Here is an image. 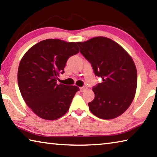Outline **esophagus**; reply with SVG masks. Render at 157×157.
Returning a JSON list of instances; mask_svg holds the SVG:
<instances>
[{
  "instance_id": "1",
  "label": "esophagus",
  "mask_w": 157,
  "mask_h": 157,
  "mask_svg": "<svg viewBox=\"0 0 157 157\" xmlns=\"http://www.w3.org/2000/svg\"><path fill=\"white\" fill-rule=\"evenodd\" d=\"M86 89H87L86 87H85V86H82V87H80V88H79V91H80L81 92H84V91H86Z\"/></svg>"
}]
</instances>
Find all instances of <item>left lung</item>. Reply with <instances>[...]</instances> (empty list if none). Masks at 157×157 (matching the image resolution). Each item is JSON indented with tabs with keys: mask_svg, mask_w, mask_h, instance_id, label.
Segmentation results:
<instances>
[{
	"mask_svg": "<svg viewBox=\"0 0 157 157\" xmlns=\"http://www.w3.org/2000/svg\"><path fill=\"white\" fill-rule=\"evenodd\" d=\"M80 52L91 63L102 82L94 86L91 112L101 119H113L132 104L137 86V71L131 56L111 39L97 36L77 42Z\"/></svg>",
	"mask_w": 157,
	"mask_h": 157,
	"instance_id": "1",
	"label": "left lung"
}]
</instances>
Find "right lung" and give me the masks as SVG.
<instances>
[{
	"label": "right lung",
	"mask_w": 157,
	"mask_h": 157,
	"mask_svg": "<svg viewBox=\"0 0 157 157\" xmlns=\"http://www.w3.org/2000/svg\"><path fill=\"white\" fill-rule=\"evenodd\" d=\"M79 49L75 42L46 39L31 47L21 59L18 84L21 95L33 112L45 120H56L70 107L79 87L57 84L66 63Z\"/></svg>",
	"instance_id": "add662e5"
}]
</instances>
